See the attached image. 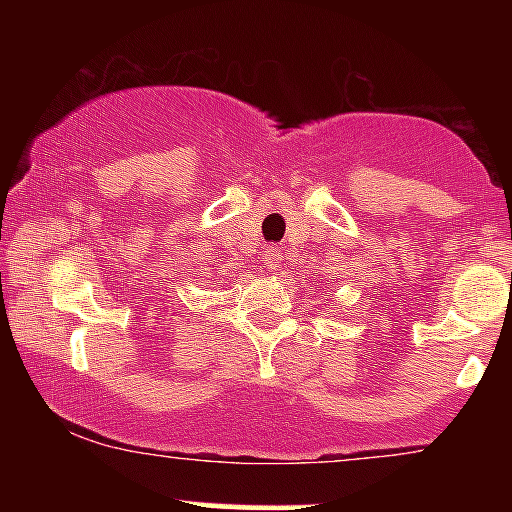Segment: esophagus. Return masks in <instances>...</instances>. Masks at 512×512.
Returning <instances> with one entry per match:
<instances>
[{
    "instance_id": "obj_1",
    "label": "esophagus",
    "mask_w": 512,
    "mask_h": 512,
    "mask_svg": "<svg viewBox=\"0 0 512 512\" xmlns=\"http://www.w3.org/2000/svg\"><path fill=\"white\" fill-rule=\"evenodd\" d=\"M281 260V250L279 248H267L264 250V262H267V269H276V264Z\"/></svg>"
}]
</instances>
